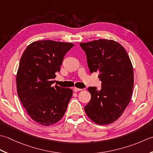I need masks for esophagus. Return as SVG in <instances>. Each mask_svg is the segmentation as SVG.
Returning a JSON list of instances; mask_svg holds the SVG:
<instances>
[{"label":"esophagus","mask_w":153,"mask_h":153,"mask_svg":"<svg viewBox=\"0 0 153 153\" xmlns=\"http://www.w3.org/2000/svg\"><path fill=\"white\" fill-rule=\"evenodd\" d=\"M80 90H82V89H80V88H76V87H74V88H73V91H74V92H78V91H80Z\"/></svg>","instance_id":"obj_1"}]
</instances>
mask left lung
Segmentation results:
<instances>
[{
	"label": "left lung",
	"instance_id": "left-lung-1",
	"mask_svg": "<svg viewBox=\"0 0 153 153\" xmlns=\"http://www.w3.org/2000/svg\"><path fill=\"white\" fill-rule=\"evenodd\" d=\"M85 51L90 73H99L102 88H88L91 99L85 111L93 122L100 126L116 121L130 102L134 85L133 68L128 54L120 43L100 39L80 43Z\"/></svg>",
	"mask_w": 153,
	"mask_h": 153
}]
</instances>
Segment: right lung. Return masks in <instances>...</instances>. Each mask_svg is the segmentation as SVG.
Masks as SVG:
<instances>
[{
  "instance_id": "add662e5",
  "label": "right lung",
  "mask_w": 153,
  "mask_h": 153,
  "mask_svg": "<svg viewBox=\"0 0 153 153\" xmlns=\"http://www.w3.org/2000/svg\"><path fill=\"white\" fill-rule=\"evenodd\" d=\"M73 46L53 40L36 41L27 47L21 57L16 74L18 96L31 119L42 126L57 123L73 96L71 88L51 85L64 56Z\"/></svg>"
}]
</instances>
